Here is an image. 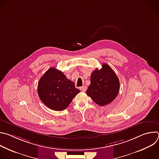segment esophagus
<instances>
[{
  "label": "esophagus",
  "instance_id": "esophagus-1",
  "mask_svg": "<svg viewBox=\"0 0 159 159\" xmlns=\"http://www.w3.org/2000/svg\"><path fill=\"white\" fill-rule=\"evenodd\" d=\"M80 90H82V92H85L87 90V87L85 85H83L81 87H80Z\"/></svg>",
  "mask_w": 159,
  "mask_h": 159
}]
</instances>
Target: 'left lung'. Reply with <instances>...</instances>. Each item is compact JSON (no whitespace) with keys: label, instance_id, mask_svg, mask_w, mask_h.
<instances>
[{"label":"left lung","instance_id":"left-lung-1","mask_svg":"<svg viewBox=\"0 0 159 159\" xmlns=\"http://www.w3.org/2000/svg\"><path fill=\"white\" fill-rule=\"evenodd\" d=\"M119 90L117 75L107 64L104 63L100 70L96 69L91 74L86 93L97 104L103 106L114 101Z\"/></svg>","mask_w":159,"mask_h":159}]
</instances>
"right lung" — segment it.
<instances>
[{
	"mask_svg": "<svg viewBox=\"0 0 159 159\" xmlns=\"http://www.w3.org/2000/svg\"><path fill=\"white\" fill-rule=\"evenodd\" d=\"M80 92L74 82L55 68H50L45 72L38 84L39 99L48 107L55 111L65 109Z\"/></svg>",
	"mask_w": 159,
	"mask_h": 159,
	"instance_id": "1",
	"label": "right lung"
}]
</instances>
